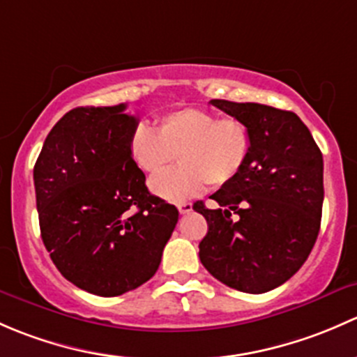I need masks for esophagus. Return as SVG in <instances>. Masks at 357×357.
<instances>
[{
	"instance_id": "esophagus-1",
	"label": "esophagus",
	"mask_w": 357,
	"mask_h": 357,
	"mask_svg": "<svg viewBox=\"0 0 357 357\" xmlns=\"http://www.w3.org/2000/svg\"><path fill=\"white\" fill-rule=\"evenodd\" d=\"M192 211V204L190 203H180L178 204V213L180 215H187V213Z\"/></svg>"
}]
</instances>
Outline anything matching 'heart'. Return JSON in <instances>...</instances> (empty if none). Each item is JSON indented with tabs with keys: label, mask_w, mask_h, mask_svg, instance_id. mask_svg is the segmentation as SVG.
Listing matches in <instances>:
<instances>
[{
	"label": "heart",
	"mask_w": 357,
	"mask_h": 357,
	"mask_svg": "<svg viewBox=\"0 0 357 357\" xmlns=\"http://www.w3.org/2000/svg\"><path fill=\"white\" fill-rule=\"evenodd\" d=\"M128 153L146 174H157L177 155V169L154 175L149 189L170 203H182L211 185H225L244 170L251 134L234 116L218 119L201 108H180L158 116L154 130L139 125L128 139Z\"/></svg>",
	"instance_id": "heart-1"
}]
</instances>
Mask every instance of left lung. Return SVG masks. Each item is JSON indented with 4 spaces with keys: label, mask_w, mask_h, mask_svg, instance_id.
Instances as JSON below:
<instances>
[{
    "label": "left lung",
    "mask_w": 357,
    "mask_h": 357,
    "mask_svg": "<svg viewBox=\"0 0 357 357\" xmlns=\"http://www.w3.org/2000/svg\"><path fill=\"white\" fill-rule=\"evenodd\" d=\"M211 105L245 123L251 154L244 170L211 196L220 208L194 204L208 222L199 259L229 287L268 292L303 266L318 237L321 151L296 113L225 99ZM232 214L239 215L235 222Z\"/></svg>",
    "instance_id": "obj_1"
}]
</instances>
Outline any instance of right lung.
<instances>
[{
	"mask_svg": "<svg viewBox=\"0 0 357 357\" xmlns=\"http://www.w3.org/2000/svg\"><path fill=\"white\" fill-rule=\"evenodd\" d=\"M127 106H80L51 128L34 167L41 237L60 273L102 297L156 273L178 222L128 153Z\"/></svg>",
	"mask_w": 357,
	"mask_h": 357,
	"instance_id": "1",
	"label": "right lung"
}]
</instances>
